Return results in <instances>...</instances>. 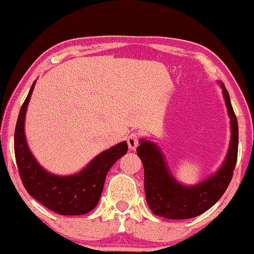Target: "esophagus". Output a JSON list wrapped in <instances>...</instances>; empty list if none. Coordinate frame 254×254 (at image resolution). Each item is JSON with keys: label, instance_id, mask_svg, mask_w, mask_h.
Wrapping results in <instances>:
<instances>
[{"label": "esophagus", "instance_id": "1", "mask_svg": "<svg viewBox=\"0 0 254 254\" xmlns=\"http://www.w3.org/2000/svg\"><path fill=\"white\" fill-rule=\"evenodd\" d=\"M138 143H139V134L136 133V132L131 133L130 135H128V137H127L128 148L134 150L138 146Z\"/></svg>", "mask_w": 254, "mask_h": 254}]
</instances>
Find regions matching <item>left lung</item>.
Listing matches in <instances>:
<instances>
[{"mask_svg":"<svg viewBox=\"0 0 254 254\" xmlns=\"http://www.w3.org/2000/svg\"><path fill=\"white\" fill-rule=\"evenodd\" d=\"M230 117L231 138L220 169L196 186H182L167 167L165 157L157 145L142 139L136 148L144 166V188L146 201L157 216L168 219H188L198 216L209 209L227 190L238 157V121L231 106L229 94L220 82Z\"/></svg>","mask_w":254,"mask_h":254,"instance_id":"1","label":"left lung"}]
</instances>
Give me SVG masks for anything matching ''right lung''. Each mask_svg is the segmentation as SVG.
Segmentation results:
<instances>
[{"label": "right lung", "instance_id": "add662e5", "mask_svg": "<svg viewBox=\"0 0 254 254\" xmlns=\"http://www.w3.org/2000/svg\"><path fill=\"white\" fill-rule=\"evenodd\" d=\"M36 80L20 108L14 134L16 164L21 182L34 198L52 212L60 215H83L99 202L108 171L127 152V142L105 150L82 171L73 176H56L37 163L26 142L24 123L27 106Z\"/></svg>", "mask_w": 254, "mask_h": 254}]
</instances>
